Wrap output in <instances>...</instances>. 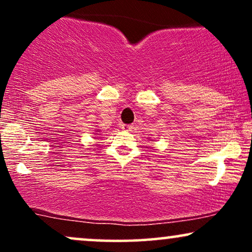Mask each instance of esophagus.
<instances>
[{"instance_id": "obj_1", "label": "esophagus", "mask_w": 252, "mask_h": 252, "mask_svg": "<svg viewBox=\"0 0 252 252\" xmlns=\"http://www.w3.org/2000/svg\"><path fill=\"white\" fill-rule=\"evenodd\" d=\"M132 128H134V126H130V124H123L122 126V129L124 130V131H131Z\"/></svg>"}]
</instances>
